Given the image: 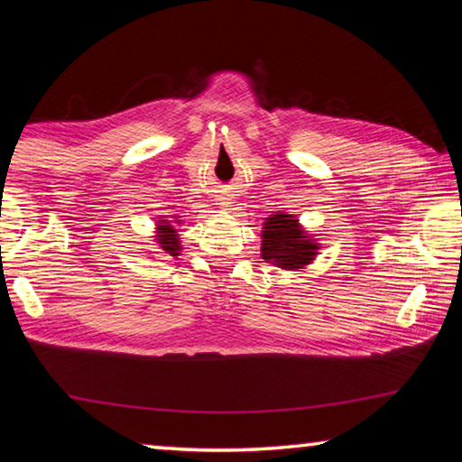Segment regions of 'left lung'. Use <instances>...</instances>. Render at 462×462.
Listing matches in <instances>:
<instances>
[{
  "label": "left lung",
  "instance_id": "1",
  "mask_svg": "<svg viewBox=\"0 0 462 462\" xmlns=\"http://www.w3.org/2000/svg\"><path fill=\"white\" fill-rule=\"evenodd\" d=\"M316 248V242L300 230L293 216L275 214L264 222L261 248L264 261H273L281 269H301L314 259Z\"/></svg>",
  "mask_w": 462,
  "mask_h": 462
}]
</instances>
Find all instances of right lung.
<instances>
[{"mask_svg": "<svg viewBox=\"0 0 462 462\" xmlns=\"http://www.w3.org/2000/svg\"><path fill=\"white\" fill-rule=\"evenodd\" d=\"M175 232L177 230L169 222H162V226H159V238H156V240H159L161 248L171 256H177L179 248H181V246H179V238H177Z\"/></svg>", "mask_w": 462, "mask_h": 462, "instance_id": "1", "label": "right lung"}]
</instances>
